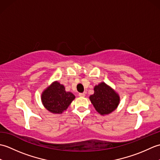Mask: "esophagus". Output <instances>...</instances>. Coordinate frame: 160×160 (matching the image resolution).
<instances>
[{"mask_svg":"<svg viewBox=\"0 0 160 160\" xmlns=\"http://www.w3.org/2000/svg\"><path fill=\"white\" fill-rule=\"evenodd\" d=\"M78 96H79L80 97H84L85 96V94H84V93H80L79 94H78Z\"/></svg>","mask_w":160,"mask_h":160,"instance_id":"34e87169","label":"esophagus"}]
</instances>
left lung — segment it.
<instances>
[{"instance_id":"1","label":"left lung","mask_w":160,"mask_h":160,"mask_svg":"<svg viewBox=\"0 0 160 160\" xmlns=\"http://www.w3.org/2000/svg\"><path fill=\"white\" fill-rule=\"evenodd\" d=\"M89 99L95 109L102 115L111 113L120 102L119 94L104 82L94 87V93L91 95Z\"/></svg>"}]
</instances>
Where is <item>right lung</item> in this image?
Masks as SVG:
<instances>
[{
	"mask_svg": "<svg viewBox=\"0 0 160 160\" xmlns=\"http://www.w3.org/2000/svg\"><path fill=\"white\" fill-rule=\"evenodd\" d=\"M75 96L65 91L63 84L54 81L42 91L41 101L44 107L53 114H61L67 109Z\"/></svg>",
	"mask_w": 160,
	"mask_h": 160,
	"instance_id": "right-lung-1",
	"label": "right lung"
}]
</instances>
